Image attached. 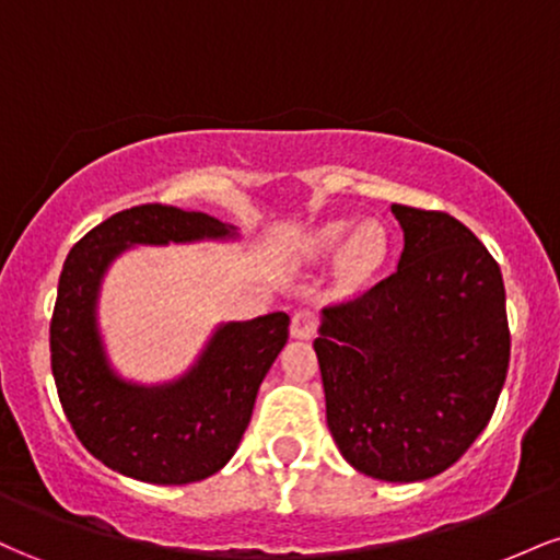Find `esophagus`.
<instances>
[{
  "label": "esophagus",
  "mask_w": 560,
  "mask_h": 560,
  "mask_svg": "<svg viewBox=\"0 0 560 560\" xmlns=\"http://www.w3.org/2000/svg\"><path fill=\"white\" fill-rule=\"evenodd\" d=\"M318 331V313L313 307H300L292 316V337L311 339Z\"/></svg>",
  "instance_id": "esophagus-1"
}]
</instances>
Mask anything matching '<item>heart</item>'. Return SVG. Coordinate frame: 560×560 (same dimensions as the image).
Listing matches in <instances>:
<instances>
[{"label":"heart","mask_w":560,"mask_h":560,"mask_svg":"<svg viewBox=\"0 0 560 560\" xmlns=\"http://www.w3.org/2000/svg\"><path fill=\"white\" fill-rule=\"evenodd\" d=\"M350 223L347 221H331L318 231L316 244L320 249H337L345 242ZM384 249H387V236L384 229L374 221H365L350 234L345 244V271L350 279H365L374 268L382 262Z\"/></svg>","instance_id":"obj_1"}]
</instances>
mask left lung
Segmentation results:
<instances>
[{
  "mask_svg": "<svg viewBox=\"0 0 560 560\" xmlns=\"http://www.w3.org/2000/svg\"><path fill=\"white\" fill-rule=\"evenodd\" d=\"M397 271L324 307L316 355L326 423L352 468L421 481L492 419L511 358L500 266L458 218L392 205Z\"/></svg>",
  "mask_w": 560,
  "mask_h": 560,
  "instance_id": "8db88e82",
  "label": "left lung"
}]
</instances>
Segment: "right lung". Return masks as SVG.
Here are the masks:
<instances>
[{"instance_id":"add662e5","label":"right lung","mask_w":560,"mask_h":560,"mask_svg":"<svg viewBox=\"0 0 560 560\" xmlns=\"http://www.w3.org/2000/svg\"><path fill=\"white\" fill-rule=\"evenodd\" d=\"M234 226L173 205L120 210L73 244L49 324L52 374L81 445L113 471L150 485H189L221 471L240 447L262 376L289 337L287 313L221 326L195 369L137 387L107 365L94 305L107 266L131 244L226 240Z\"/></svg>"}]
</instances>
